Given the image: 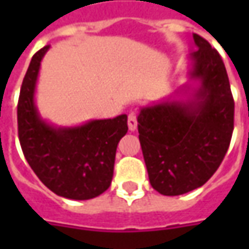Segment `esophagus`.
Returning <instances> with one entry per match:
<instances>
[{
    "label": "esophagus",
    "mask_w": 249,
    "mask_h": 249,
    "mask_svg": "<svg viewBox=\"0 0 249 249\" xmlns=\"http://www.w3.org/2000/svg\"><path fill=\"white\" fill-rule=\"evenodd\" d=\"M127 124H129L130 131H136L137 130V116H136V112H130L129 113Z\"/></svg>",
    "instance_id": "34e87169"
}]
</instances>
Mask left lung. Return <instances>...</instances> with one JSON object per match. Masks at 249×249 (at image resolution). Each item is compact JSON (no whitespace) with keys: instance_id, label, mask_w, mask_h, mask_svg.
<instances>
[{"instance_id":"obj_1","label":"left lung","mask_w":249,"mask_h":249,"mask_svg":"<svg viewBox=\"0 0 249 249\" xmlns=\"http://www.w3.org/2000/svg\"><path fill=\"white\" fill-rule=\"evenodd\" d=\"M193 38L198 50L188 58V82L173 97L141 107L137 116L149 183L163 196L204 186L225 158L234 127L225 63L205 38Z\"/></svg>"}]
</instances>
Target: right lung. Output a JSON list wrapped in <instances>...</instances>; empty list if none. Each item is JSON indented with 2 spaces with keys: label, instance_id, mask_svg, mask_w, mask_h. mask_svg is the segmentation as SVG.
I'll return each instance as SVG.
<instances>
[{
  "label": "right lung",
  "instance_id": "right-lung-1",
  "mask_svg": "<svg viewBox=\"0 0 249 249\" xmlns=\"http://www.w3.org/2000/svg\"><path fill=\"white\" fill-rule=\"evenodd\" d=\"M34 53L26 72L19 104L18 133L24 158L37 177L56 196L91 199L110 186L115 155L127 133V115L89 120L79 126H56L43 119L36 105V87L44 55Z\"/></svg>",
  "mask_w": 249,
  "mask_h": 249
}]
</instances>
